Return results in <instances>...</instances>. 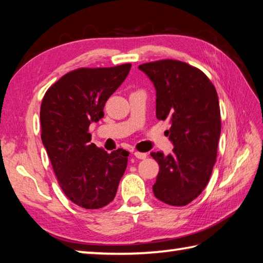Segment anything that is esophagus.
<instances>
[{
    "label": "esophagus",
    "mask_w": 263,
    "mask_h": 263,
    "mask_svg": "<svg viewBox=\"0 0 263 263\" xmlns=\"http://www.w3.org/2000/svg\"><path fill=\"white\" fill-rule=\"evenodd\" d=\"M135 157L137 159H146L147 157V153H142V152H135Z\"/></svg>",
    "instance_id": "1"
}]
</instances>
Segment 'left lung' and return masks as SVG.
<instances>
[{"label": "left lung", "instance_id": "left-lung-1", "mask_svg": "<svg viewBox=\"0 0 263 263\" xmlns=\"http://www.w3.org/2000/svg\"><path fill=\"white\" fill-rule=\"evenodd\" d=\"M157 89V118L172 123L167 132L174 148L164 157L152 152L160 171L154 196L184 206L201 195L215 166L221 121L216 88L201 69L164 59L139 66Z\"/></svg>", "mask_w": 263, "mask_h": 263}]
</instances>
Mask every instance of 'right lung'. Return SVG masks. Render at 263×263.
Instances as JSON below:
<instances>
[{
    "mask_svg": "<svg viewBox=\"0 0 263 263\" xmlns=\"http://www.w3.org/2000/svg\"><path fill=\"white\" fill-rule=\"evenodd\" d=\"M131 69L78 68L47 89L41 105L42 141L64 194L88 210L112 202L127 166L128 152L108 153L91 144L89 126L103 118L104 105Z\"/></svg>",
    "mask_w": 263,
    "mask_h": 263,
    "instance_id": "obj_1",
    "label": "right lung"
}]
</instances>
